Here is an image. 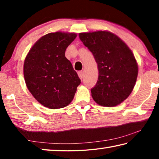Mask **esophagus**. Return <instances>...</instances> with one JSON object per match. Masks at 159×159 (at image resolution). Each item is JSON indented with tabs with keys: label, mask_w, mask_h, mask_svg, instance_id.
I'll use <instances>...</instances> for the list:
<instances>
[{
	"label": "esophagus",
	"mask_w": 159,
	"mask_h": 159,
	"mask_svg": "<svg viewBox=\"0 0 159 159\" xmlns=\"http://www.w3.org/2000/svg\"><path fill=\"white\" fill-rule=\"evenodd\" d=\"M78 75H79V76L80 79H83V77H84V74H83V73L82 71H79V73H78Z\"/></svg>",
	"instance_id": "esophagus-1"
}]
</instances>
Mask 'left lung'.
<instances>
[{"label": "left lung", "mask_w": 159, "mask_h": 159, "mask_svg": "<svg viewBox=\"0 0 159 159\" xmlns=\"http://www.w3.org/2000/svg\"><path fill=\"white\" fill-rule=\"evenodd\" d=\"M98 64V79L91 88L94 100L101 106L114 107L130 95L135 84L138 66L132 51L109 31L79 34Z\"/></svg>", "instance_id": "left-lung-1"}]
</instances>
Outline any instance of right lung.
<instances>
[{"mask_svg": "<svg viewBox=\"0 0 159 159\" xmlns=\"http://www.w3.org/2000/svg\"><path fill=\"white\" fill-rule=\"evenodd\" d=\"M74 33L55 32L41 38L29 51L24 64V76L32 95L42 105L60 109L74 99L80 79L65 57Z\"/></svg>", "mask_w": 159, "mask_h": 159, "instance_id": "obj_1", "label": "right lung"}]
</instances>
